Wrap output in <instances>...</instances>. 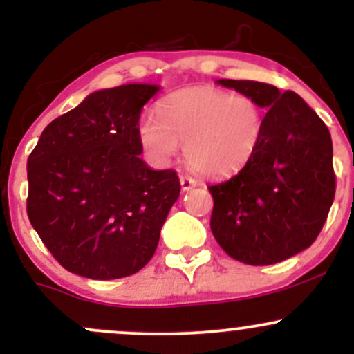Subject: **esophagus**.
I'll return each instance as SVG.
<instances>
[{"mask_svg": "<svg viewBox=\"0 0 354 354\" xmlns=\"http://www.w3.org/2000/svg\"><path fill=\"white\" fill-rule=\"evenodd\" d=\"M180 183H181V188H183V190H190V188H194L195 185H197V181H195L194 178L187 176V174H181Z\"/></svg>", "mask_w": 354, "mask_h": 354, "instance_id": "esophagus-1", "label": "esophagus"}]
</instances>
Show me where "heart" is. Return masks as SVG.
Segmentation results:
<instances>
[{"label": "heart", "instance_id": "b5f03b06", "mask_svg": "<svg viewBox=\"0 0 354 354\" xmlns=\"http://www.w3.org/2000/svg\"><path fill=\"white\" fill-rule=\"evenodd\" d=\"M267 113L255 97L212 85H195L167 95L159 118L138 127L142 147L157 162H167L185 145L190 167L205 176H233L262 145Z\"/></svg>", "mask_w": 354, "mask_h": 354}]
</instances>
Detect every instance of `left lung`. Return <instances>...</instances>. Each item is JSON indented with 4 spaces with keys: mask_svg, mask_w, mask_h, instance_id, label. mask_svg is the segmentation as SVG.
I'll list each match as a JSON object with an SVG mask.
<instances>
[{
    "mask_svg": "<svg viewBox=\"0 0 354 354\" xmlns=\"http://www.w3.org/2000/svg\"><path fill=\"white\" fill-rule=\"evenodd\" d=\"M217 84L267 109L262 145L227 181L210 185V230L221 248L248 266L283 262L308 248L335 195L329 128L292 91L253 80Z\"/></svg>",
    "mask_w": 354,
    "mask_h": 354,
    "instance_id": "obj_1",
    "label": "left lung"
}]
</instances>
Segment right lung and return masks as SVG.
I'll return each mask as SVG.
<instances>
[{"instance_id":"obj_1","label":"right lung","mask_w":354,"mask_h":354,"mask_svg":"<svg viewBox=\"0 0 354 354\" xmlns=\"http://www.w3.org/2000/svg\"><path fill=\"white\" fill-rule=\"evenodd\" d=\"M157 85L92 92L53 120L27 160V214L59 266L88 279H120L154 255L180 197L176 171L140 159L138 121Z\"/></svg>"}]
</instances>
